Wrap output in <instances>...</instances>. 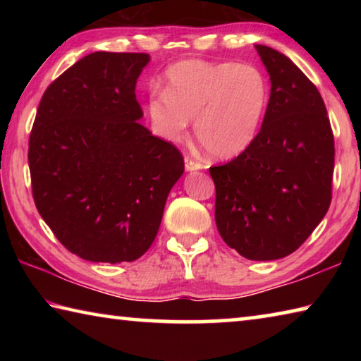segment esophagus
<instances>
[{"instance_id": "esophagus-1", "label": "esophagus", "mask_w": 361, "mask_h": 361, "mask_svg": "<svg viewBox=\"0 0 361 361\" xmlns=\"http://www.w3.org/2000/svg\"><path fill=\"white\" fill-rule=\"evenodd\" d=\"M185 169L188 170V172H194V170H200V169H202V164H200L199 161H195V159L188 156V157L185 159Z\"/></svg>"}]
</instances>
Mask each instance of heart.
I'll return each instance as SVG.
<instances>
[{"instance_id": "heart-1", "label": "heart", "mask_w": 361, "mask_h": 361, "mask_svg": "<svg viewBox=\"0 0 361 361\" xmlns=\"http://www.w3.org/2000/svg\"><path fill=\"white\" fill-rule=\"evenodd\" d=\"M269 81L258 66L183 60L166 71V90L148 100L152 129L180 142L194 133L213 157L242 154L258 137L269 105Z\"/></svg>"}]
</instances>
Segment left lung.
Returning a JSON list of instances; mask_svg holds the SVG:
<instances>
[{
    "label": "left lung",
    "mask_w": 361,
    "mask_h": 361,
    "mask_svg": "<svg viewBox=\"0 0 361 361\" xmlns=\"http://www.w3.org/2000/svg\"><path fill=\"white\" fill-rule=\"evenodd\" d=\"M271 97L255 142L210 167L219 235L243 258L288 256L331 204L334 138L325 103L309 78L276 49L256 44Z\"/></svg>",
    "instance_id": "1"
}]
</instances>
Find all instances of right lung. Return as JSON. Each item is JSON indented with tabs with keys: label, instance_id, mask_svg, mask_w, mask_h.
Wrapping results in <instances>:
<instances>
[{
	"label": "right lung",
	"instance_id": "right-lung-1",
	"mask_svg": "<svg viewBox=\"0 0 361 361\" xmlns=\"http://www.w3.org/2000/svg\"><path fill=\"white\" fill-rule=\"evenodd\" d=\"M148 54L94 52L46 89L28 142L35 205L59 242L92 262H130L161 226L181 152L140 124Z\"/></svg>",
	"mask_w": 361,
	"mask_h": 361
}]
</instances>
